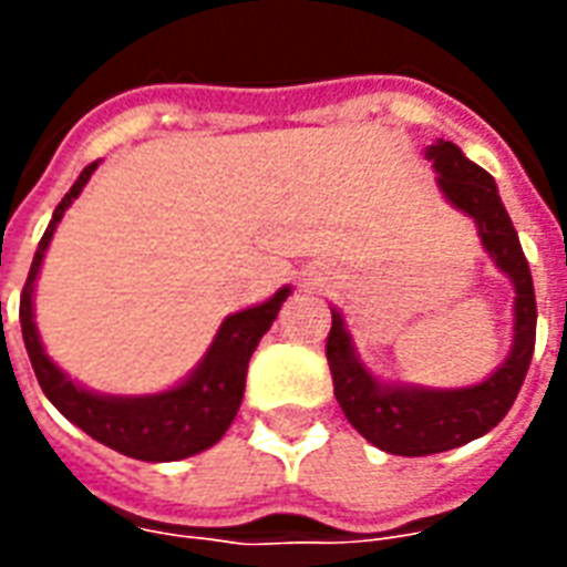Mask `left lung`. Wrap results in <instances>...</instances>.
Listing matches in <instances>:
<instances>
[{"instance_id": "8db88e82", "label": "left lung", "mask_w": 567, "mask_h": 567, "mask_svg": "<svg viewBox=\"0 0 567 567\" xmlns=\"http://www.w3.org/2000/svg\"><path fill=\"white\" fill-rule=\"evenodd\" d=\"M427 161H434L440 190L452 206H458L474 218L492 260L511 276L516 288V303H513L516 328H513L511 355L486 382L471 389H450V392L398 389V385H382L370 377L352 349L343 316L331 309V333L324 355L331 364L333 394L358 434L392 455H431L483 437L507 416V410L523 389L535 352V285L519 236L513 230L511 215L498 197L495 178L483 166L467 161L462 148L452 142H434L427 148Z\"/></svg>"}]
</instances>
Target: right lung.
I'll use <instances>...</instances> for the list:
<instances>
[{"mask_svg":"<svg viewBox=\"0 0 567 567\" xmlns=\"http://www.w3.org/2000/svg\"><path fill=\"white\" fill-rule=\"evenodd\" d=\"M96 169V163L84 166L79 182L69 187V194L60 199L54 218L44 230L39 251L32 258L30 276L20 295V331L30 352L35 380L48 394V401L63 416L79 425L84 434L112 446L121 455L140 458V462H178L187 455L209 450L224 437V431L234 422L236 410L243 404L246 392V373L251 352L258 349L260 337L270 331L272 319L279 316V307L291 288H282L260 307L243 309L230 319H224L221 331L215 333V343L209 346L199 368L187 377L182 385H175L163 394H145V398H103L87 389H81L69 380L63 370L56 368L51 358L44 355L42 340L32 321V285L42 267L48 243L54 236V227L69 209V203L79 197L81 187Z\"/></svg>","mask_w":567,"mask_h":567,"instance_id":"right-lung-1","label":"right lung"}]
</instances>
